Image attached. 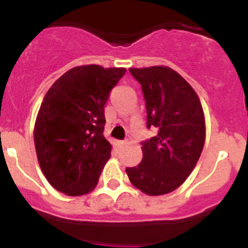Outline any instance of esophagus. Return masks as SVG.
I'll return each instance as SVG.
<instances>
[{
  "label": "esophagus",
  "instance_id": "34e87169",
  "mask_svg": "<svg viewBox=\"0 0 248 248\" xmlns=\"http://www.w3.org/2000/svg\"><path fill=\"white\" fill-rule=\"evenodd\" d=\"M126 144H128V141H126V140H120V141H118V145L119 146H124V145H126Z\"/></svg>",
  "mask_w": 248,
  "mask_h": 248
}]
</instances>
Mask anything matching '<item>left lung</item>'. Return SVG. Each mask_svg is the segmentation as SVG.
Listing matches in <instances>:
<instances>
[{
  "instance_id": "1",
  "label": "left lung",
  "mask_w": 248,
  "mask_h": 248,
  "mask_svg": "<svg viewBox=\"0 0 248 248\" xmlns=\"http://www.w3.org/2000/svg\"><path fill=\"white\" fill-rule=\"evenodd\" d=\"M141 85L146 126L157 134L141 143L143 159L126 168L133 185L150 196L176 190L191 174L205 144V117L196 92L165 65L129 68Z\"/></svg>"
}]
</instances>
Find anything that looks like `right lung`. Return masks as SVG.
I'll use <instances>...</instances> for the list:
<instances>
[{"label": "right lung", "mask_w": 248, "mask_h": 248, "mask_svg": "<svg viewBox=\"0 0 248 248\" xmlns=\"http://www.w3.org/2000/svg\"><path fill=\"white\" fill-rule=\"evenodd\" d=\"M125 72L97 64L74 67L43 98L34 146L41 170L58 191L80 196L97 186L111 151L103 135L105 103Z\"/></svg>", "instance_id": "obj_1"}]
</instances>
